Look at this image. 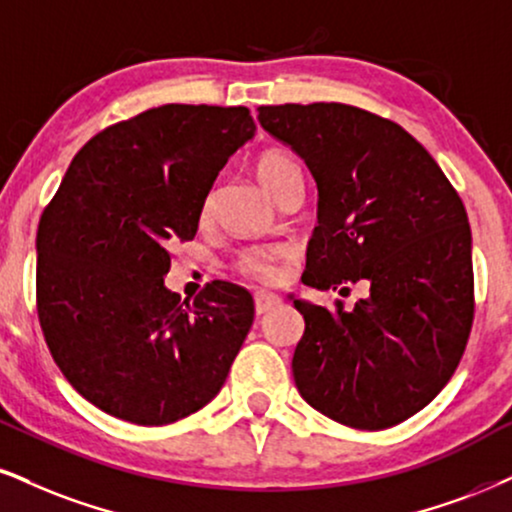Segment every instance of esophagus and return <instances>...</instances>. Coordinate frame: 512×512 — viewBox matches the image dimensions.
Masks as SVG:
<instances>
[{
    "instance_id": "34e87169",
    "label": "esophagus",
    "mask_w": 512,
    "mask_h": 512,
    "mask_svg": "<svg viewBox=\"0 0 512 512\" xmlns=\"http://www.w3.org/2000/svg\"><path fill=\"white\" fill-rule=\"evenodd\" d=\"M275 306H280V299H277L275 294H268V292H256L254 294V308H256L258 315L273 311Z\"/></svg>"
}]
</instances>
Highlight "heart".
Wrapping results in <instances>:
<instances>
[{"label":"heart","mask_w":512,"mask_h":512,"mask_svg":"<svg viewBox=\"0 0 512 512\" xmlns=\"http://www.w3.org/2000/svg\"><path fill=\"white\" fill-rule=\"evenodd\" d=\"M256 178L270 194L277 199L285 189H289L296 182H301V168L299 163L289 151L270 147L258 154L254 163ZM208 213V206H204V216ZM285 256L282 246H249V249L239 251L235 258V270L244 275L246 280L254 282H270L275 280L277 266L280 258Z\"/></svg>","instance_id":"1"}]
</instances>
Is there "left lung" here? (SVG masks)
<instances>
[{
  "mask_svg": "<svg viewBox=\"0 0 512 512\" xmlns=\"http://www.w3.org/2000/svg\"><path fill=\"white\" fill-rule=\"evenodd\" d=\"M258 121L306 161L318 227L301 280L370 282L344 311L294 301L304 337L294 382L315 410L353 430H387L456 372L475 320L468 213L437 161L401 125L349 104L258 106Z\"/></svg>",
  "mask_w": 512,
  "mask_h": 512,
  "instance_id": "left-lung-1",
  "label": "left lung"
}]
</instances>
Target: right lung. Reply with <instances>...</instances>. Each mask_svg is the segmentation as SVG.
Returning a JSON list of instances; mask_svg holds the SVG:
<instances>
[{
    "label": "right lung",
    "instance_id": "obj_1",
    "mask_svg": "<svg viewBox=\"0 0 512 512\" xmlns=\"http://www.w3.org/2000/svg\"><path fill=\"white\" fill-rule=\"evenodd\" d=\"M256 132L246 106L166 104L82 147L37 225V318L54 363L104 413L159 427L204 408L254 320L244 287H163L213 182Z\"/></svg>",
    "mask_w": 512,
    "mask_h": 512
}]
</instances>
